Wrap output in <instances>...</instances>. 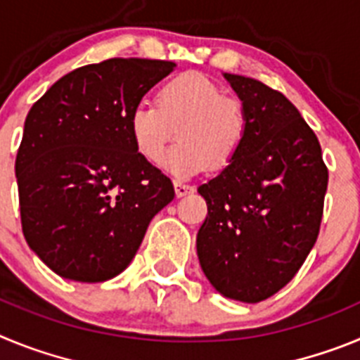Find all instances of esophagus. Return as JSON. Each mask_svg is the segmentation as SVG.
Instances as JSON below:
<instances>
[{
	"instance_id": "34e87169",
	"label": "esophagus",
	"mask_w": 360,
	"mask_h": 360,
	"mask_svg": "<svg viewBox=\"0 0 360 360\" xmlns=\"http://www.w3.org/2000/svg\"><path fill=\"white\" fill-rule=\"evenodd\" d=\"M193 186H187V184H182V182H174V193H176V196L180 198V196H186L189 195V193H193Z\"/></svg>"
}]
</instances>
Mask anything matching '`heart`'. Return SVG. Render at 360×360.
<instances>
[{"mask_svg": "<svg viewBox=\"0 0 360 360\" xmlns=\"http://www.w3.org/2000/svg\"><path fill=\"white\" fill-rule=\"evenodd\" d=\"M128 126L135 149L151 164L164 157L176 129L180 142L162 164L176 176H191L207 165L224 169L238 157L249 133V115L240 98L224 95L203 73L187 72L162 86L157 104H136Z\"/></svg>", "mask_w": 360, "mask_h": 360, "instance_id": "b5f03b06", "label": "heart"}]
</instances>
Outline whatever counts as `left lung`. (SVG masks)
I'll list each match as a JSON object with an SVG mask.
<instances>
[{
  "instance_id": "left-lung-1",
  "label": "left lung",
  "mask_w": 360,
  "mask_h": 360,
  "mask_svg": "<svg viewBox=\"0 0 360 360\" xmlns=\"http://www.w3.org/2000/svg\"><path fill=\"white\" fill-rule=\"evenodd\" d=\"M249 115L238 157L198 187L203 274L229 299L259 303L301 269L319 234L328 169L297 108L256 79L224 73Z\"/></svg>"
}]
</instances>
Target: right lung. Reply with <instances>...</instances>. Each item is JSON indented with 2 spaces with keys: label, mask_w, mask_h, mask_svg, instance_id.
Listing matches in <instances>:
<instances>
[{
  "label": "right lung",
  "mask_w": 360,
  "mask_h": 360,
  "mask_svg": "<svg viewBox=\"0 0 360 360\" xmlns=\"http://www.w3.org/2000/svg\"><path fill=\"white\" fill-rule=\"evenodd\" d=\"M174 63L108 59L66 73L28 111L15 157L21 227L57 276L115 278L153 216L174 198L171 180L139 155L133 108Z\"/></svg>",
  "instance_id": "right-lung-1"
}]
</instances>
